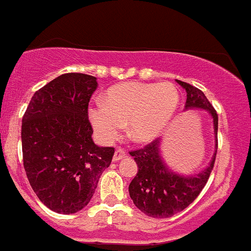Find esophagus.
Masks as SVG:
<instances>
[{"label":"esophagus","mask_w":251,"mask_h":251,"mask_svg":"<svg viewBox=\"0 0 251 251\" xmlns=\"http://www.w3.org/2000/svg\"><path fill=\"white\" fill-rule=\"evenodd\" d=\"M124 156H126V152H124V150H122V149H117V150H115V152H114L113 160L119 161V160H122Z\"/></svg>","instance_id":"1"}]
</instances>
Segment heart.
Returning <instances> with one entry per match:
<instances>
[{
    "label": "heart",
    "mask_w": 251,
    "mask_h": 251,
    "mask_svg": "<svg viewBox=\"0 0 251 251\" xmlns=\"http://www.w3.org/2000/svg\"><path fill=\"white\" fill-rule=\"evenodd\" d=\"M178 105L179 93L175 84L130 82L111 87L103 103L90 106L88 118L101 141L115 140L126 124L130 140L146 144L164 133Z\"/></svg>",
    "instance_id": "obj_1"
}]
</instances>
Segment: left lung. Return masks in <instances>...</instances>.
<instances>
[{
    "instance_id": "8db88e82",
    "label": "left lung",
    "mask_w": 251,
    "mask_h": 251,
    "mask_svg": "<svg viewBox=\"0 0 251 251\" xmlns=\"http://www.w3.org/2000/svg\"><path fill=\"white\" fill-rule=\"evenodd\" d=\"M186 91V110L200 109L210 115L214 129L215 150L206 168L195 175H181L165 163L161 155L163 141L155 140L145 149L130 151L138 167L136 177L129 183L128 191L133 204L152 218H169L191 204L208 182L217 154L218 115L205 97L204 92L191 84L176 79Z\"/></svg>"
}]
</instances>
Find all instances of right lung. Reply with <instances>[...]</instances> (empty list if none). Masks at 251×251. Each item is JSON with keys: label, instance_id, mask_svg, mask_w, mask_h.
Segmentation results:
<instances>
[{"label": "right lung", "instance_id": "add662e5", "mask_svg": "<svg viewBox=\"0 0 251 251\" xmlns=\"http://www.w3.org/2000/svg\"><path fill=\"white\" fill-rule=\"evenodd\" d=\"M97 78L61 74L33 95L22 123L23 160L33 191L60 214L79 212L92 199L113 148L92 140L88 102Z\"/></svg>", "mask_w": 251, "mask_h": 251}]
</instances>
